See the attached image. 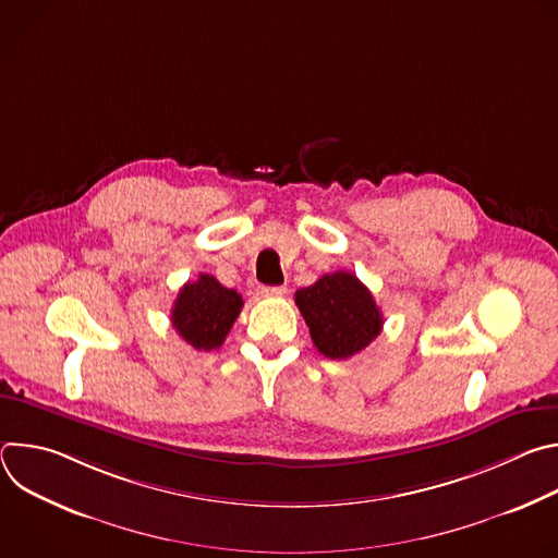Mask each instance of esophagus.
<instances>
[{
	"instance_id": "obj_1",
	"label": "esophagus",
	"mask_w": 558,
	"mask_h": 558,
	"mask_svg": "<svg viewBox=\"0 0 558 558\" xmlns=\"http://www.w3.org/2000/svg\"><path fill=\"white\" fill-rule=\"evenodd\" d=\"M260 293L267 298H280L287 293V287H260Z\"/></svg>"
}]
</instances>
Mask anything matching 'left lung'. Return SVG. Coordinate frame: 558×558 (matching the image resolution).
<instances>
[{
	"mask_svg": "<svg viewBox=\"0 0 558 558\" xmlns=\"http://www.w3.org/2000/svg\"><path fill=\"white\" fill-rule=\"evenodd\" d=\"M295 304L315 349L325 357L347 360L366 349L381 331L384 317L373 293L355 274H327L295 291Z\"/></svg>",
	"mask_w": 558,
	"mask_h": 558,
	"instance_id": "8db88e82",
	"label": "left lung"
}]
</instances>
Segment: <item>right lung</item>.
<instances>
[{
	"instance_id": "add662e5",
	"label": "right lung",
	"mask_w": 558,
	"mask_h": 558,
	"mask_svg": "<svg viewBox=\"0 0 558 558\" xmlns=\"http://www.w3.org/2000/svg\"><path fill=\"white\" fill-rule=\"evenodd\" d=\"M241 308V293L222 287L209 274H198L194 282L181 287L172 306V325L187 344L211 351L225 342Z\"/></svg>"
}]
</instances>
